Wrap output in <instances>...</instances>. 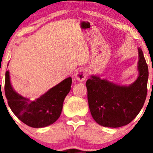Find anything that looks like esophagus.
Returning <instances> with one entry per match:
<instances>
[{
  "instance_id": "34e87169",
  "label": "esophagus",
  "mask_w": 153,
  "mask_h": 153,
  "mask_svg": "<svg viewBox=\"0 0 153 153\" xmlns=\"http://www.w3.org/2000/svg\"><path fill=\"white\" fill-rule=\"evenodd\" d=\"M86 76H87V70L85 69L80 68L77 70V71L75 74V78L79 82H83L86 79Z\"/></svg>"
}]
</instances>
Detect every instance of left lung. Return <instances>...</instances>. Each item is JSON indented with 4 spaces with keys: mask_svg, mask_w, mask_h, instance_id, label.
<instances>
[{
    "mask_svg": "<svg viewBox=\"0 0 153 153\" xmlns=\"http://www.w3.org/2000/svg\"><path fill=\"white\" fill-rule=\"evenodd\" d=\"M138 76L129 85H120L99 75L86 83L89 107L93 120L104 127L117 128L129 124L143 108L147 95L148 66L138 48Z\"/></svg>",
    "mask_w": 153,
    "mask_h": 153,
    "instance_id": "left-lung-1",
    "label": "left lung"
}]
</instances>
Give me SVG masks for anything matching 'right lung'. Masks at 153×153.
Wrapping results in <instances>:
<instances>
[{"label": "right lung", "instance_id": "add662e5", "mask_svg": "<svg viewBox=\"0 0 153 153\" xmlns=\"http://www.w3.org/2000/svg\"><path fill=\"white\" fill-rule=\"evenodd\" d=\"M72 79L68 77L34 100L14 90L10 73L5 74V96L8 106L19 120L33 128H43L55 123L61 114L65 97L70 91Z\"/></svg>", "mask_w": 153, "mask_h": 153}]
</instances>
